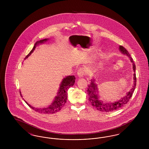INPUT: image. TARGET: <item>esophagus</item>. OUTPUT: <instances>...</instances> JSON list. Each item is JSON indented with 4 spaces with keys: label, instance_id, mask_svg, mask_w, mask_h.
<instances>
[{
    "label": "esophagus",
    "instance_id": "34e87169",
    "mask_svg": "<svg viewBox=\"0 0 149 149\" xmlns=\"http://www.w3.org/2000/svg\"><path fill=\"white\" fill-rule=\"evenodd\" d=\"M85 72V71H84V70L83 69H79V70H78V72H77V75H78V77H79V78L83 77L84 75H85V72Z\"/></svg>",
    "mask_w": 149,
    "mask_h": 149
}]
</instances>
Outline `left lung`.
<instances>
[{"label":"left lung","mask_w":149,"mask_h":149,"mask_svg":"<svg viewBox=\"0 0 149 149\" xmlns=\"http://www.w3.org/2000/svg\"><path fill=\"white\" fill-rule=\"evenodd\" d=\"M119 50L120 51L122 54L127 56L130 60L132 63V69L134 72V83L132 88L130 89V91L126 93L125 95L122 97L120 99L113 102H107L100 99V97L99 95V91L98 88V85L95 82L96 80L94 78H92L91 79V84L88 86V88L87 92H88V100L93 106L97 110L101 112H112L113 111L119 109L120 107L127 104V103L132 97L136 85V74H135L136 66L133 61V59L131 58V57L130 56V54L124 47L120 46Z\"/></svg>","instance_id":"1"}]
</instances>
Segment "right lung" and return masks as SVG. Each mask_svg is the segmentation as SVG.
<instances>
[{
    "label": "right lung",
    "instance_id": "1",
    "mask_svg": "<svg viewBox=\"0 0 149 149\" xmlns=\"http://www.w3.org/2000/svg\"><path fill=\"white\" fill-rule=\"evenodd\" d=\"M49 40V38H45L43 40H41L40 41H37L35 43V46H33V48L32 49V50L30 51V52L26 56L24 59L27 58L31 55V54L34 51V50H35L36 46H38L40 44L44 43ZM75 80V77L74 75H69L64 78L60 84V87L58 92L57 93L56 96L55 97V99H54L53 102L51 103L50 106L47 107L40 108H35L29 104L25 100H24L30 108H31L32 109L35 110L36 112H38L40 113H55L56 112H57L58 111H59L65 106L66 102L67 97H68V91L71 86L74 85ZM21 93L20 91V94L22 97V94Z\"/></svg>",
    "mask_w": 149,
    "mask_h": 149
}]
</instances>
